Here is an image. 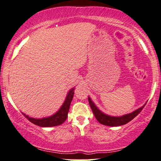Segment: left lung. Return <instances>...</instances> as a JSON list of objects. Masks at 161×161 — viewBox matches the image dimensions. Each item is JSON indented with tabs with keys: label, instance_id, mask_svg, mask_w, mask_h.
I'll return each mask as SVG.
<instances>
[{
	"label": "left lung",
	"instance_id": "1",
	"mask_svg": "<svg viewBox=\"0 0 161 161\" xmlns=\"http://www.w3.org/2000/svg\"><path fill=\"white\" fill-rule=\"evenodd\" d=\"M88 101H89L90 107H91V109L92 111V112H93L97 120H98L101 124H102V125L107 126H119L127 124L130 121L132 120L133 118H135V117L142 112V110L143 109V108L144 107V106H143L142 107L136 110L135 112L130 113V114L124 115L123 117H111L101 112V111L95 106V104L90 98H88Z\"/></svg>",
	"mask_w": 161,
	"mask_h": 161
}]
</instances>
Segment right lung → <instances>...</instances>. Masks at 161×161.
Instances as JSON below:
<instances>
[{
    "instance_id": "obj_1",
    "label": "right lung",
    "mask_w": 161,
    "mask_h": 161,
    "mask_svg": "<svg viewBox=\"0 0 161 161\" xmlns=\"http://www.w3.org/2000/svg\"><path fill=\"white\" fill-rule=\"evenodd\" d=\"M74 89L73 88V89L70 90L62 107L56 114L53 115V116L43 119H34L29 117L25 114H23V115L31 123L41 127H53L61 125V124L64 123V121L68 117L70 104L71 103L74 94Z\"/></svg>"
}]
</instances>
